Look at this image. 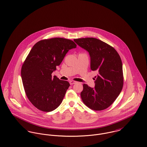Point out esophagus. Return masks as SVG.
Here are the masks:
<instances>
[{
    "label": "esophagus",
    "mask_w": 147,
    "mask_h": 147,
    "mask_svg": "<svg viewBox=\"0 0 147 147\" xmlns=\"http://www.w3.org/2000/svg\"><path fill=\"white\" fill-rule=\"evenodd\" d=\"M76 83H77V82L74 81H70V85H73V84H76Z\"/></svg>",
    "instance_id": "34e87169"
}]
</instances>
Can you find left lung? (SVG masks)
Listing matches in <instances>:
<instances>
[{
  "label": "left lung",
  "mask_w": 147,
  "mask_h": 147,
  "mask_svg": "<svg viewBox=\"0 0 147 147\" xmlns=\"http://www.w3.org/2000/svg\"><path fill=\"white\" fill-rule=\"evenodd\" d=\"M74 41L88 52L90 68L98 73L94 88L84 84V89L81 92L82 100L92 110H105L113 104L123 88L121 59L114 48L96 38H78Z\"/></svg>",
  "instance_id": "left-lung-1"
}]
</instances>
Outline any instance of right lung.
I'll list each match as a JSON object with an SVG mask.
<instances>
[{"label":"right lung","mask_w":147,"mask_h":147,"mask_svg":"<svg viewBox=\"0 0 147 147\" xmlns=\"http://www.w3.org/2000/svg\"><path fill=\"white\" fill-rule=\"evenodd\" d=\"M76 47L73 41L58 37L41 40L32 47L22 66L21 76L28 99L38 110L52 111L62 102L70 84L52 77V73L67 52Z\"/></svg>","instance_id":"add662e5"}]
</instances>
